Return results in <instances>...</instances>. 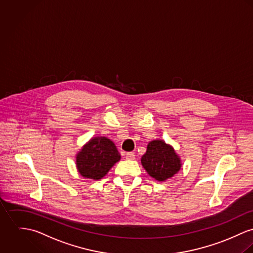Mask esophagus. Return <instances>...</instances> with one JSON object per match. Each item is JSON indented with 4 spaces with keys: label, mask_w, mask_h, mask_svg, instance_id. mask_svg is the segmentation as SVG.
I'll return each mask as SVG.
<instances>
[{
    "label": "esophagus",
    "mask_w": 253,
    "mask_h": 253,
    "mask_svg": "<svg viewBox=\"0 0 253 253\" xmlns=\"http://www.w3.org/2000/svg\"><path fill=\"white\" fill-rule=\"evenodd\" d=\"M125 157H126V159H128V160H134V159H135V154H134L133 152H127Z\"/></svg>",
    "instance_id": "esophagus-1"
}]
</instances>
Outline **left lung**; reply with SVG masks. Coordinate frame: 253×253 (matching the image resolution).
Listing matches in <instances>:
<instances>
[{
  "label": "left lung",
  "mask_w": 253,
  "mask_h": 253,
  "mask_svg": "<svg viewBox=\"0 0 253 253\" xmlns=\"http://www.w3.org/2000/svg\"><path fill=\"white\" fill-rule=\"evenodd\" d=\"M146 172L158 181H166L179 171L181 159L174 148L163 140H153L147 144L140 159Z\"/></svg>",
  "instance_id": "obj_1"
}]
</instances>
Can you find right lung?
Returning <instances> with one entry per match:
<instances>
[{
	"mask_svg": "<svg viewBox=\"0 0 253 253\" xmlns=\"http://www.w3.org/2000/svg\"><path fill=\"white\" fill-rule=\"evenodd\" d=\"M121 156L113 140L95 137L88 140L76 155V165L82 176L99 180L103 178Z\"/></svg>",
	"mask_w": 253,
	"mask_h": 253,
	"instance_id": "1",
	"label": "right lung"
}]
</instances>
